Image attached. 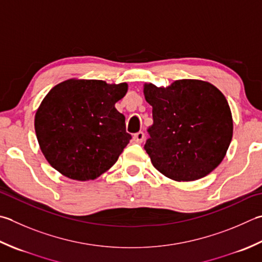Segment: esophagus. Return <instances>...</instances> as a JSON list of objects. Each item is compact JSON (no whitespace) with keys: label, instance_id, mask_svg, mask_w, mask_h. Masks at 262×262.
Wrapping results in <instances>:
<instances>
[{"label":"esophagus","instance_id":"obj_1","mask_svg":"<svg viewBox=\"0 0 262 262\" xmlns=\"http://www.w3.org/2000/svg\"><path fill=\"white\" fill-rule=\"evenodd\" d=\"M133 138H134V141L136 143H142L143 141H144L145 135H144V133H143V132H138V133H136Z\"/></svg>","mask_w":262,"mask_h":262}]
</instances>
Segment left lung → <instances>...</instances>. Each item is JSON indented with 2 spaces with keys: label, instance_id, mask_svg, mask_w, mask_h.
<instances>
[{
  "label": "left lung",
  "instance_id": "8db88e82",
  "mask_svg": "<svg viewBox=\"0 0 262 262\" xmlns=\"http://www.w3.org/2000/svg\"><path fill=\"white\" fill-rule=\"evenodd\" d=\"M144 95L153 117L144 148L159 171L173 181L191 182L219 166L232 141L233 119L217 87L181 79L167 89L145 84Z\"/></svg>",
  "mask_w": 262,
  "mask_h": 262
}]
</instances>
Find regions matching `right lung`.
Segmentation results:
<instances>
[{
  "mask_svg": "<svg viewBox=\"0 0 262 262\" xmlns=\"http://www.w3.org/2000/svg\"><path fill=\"white\" fill-rule=\"evenodd\" d=\"M127 84L68 79L51 90L35 116V132L49 163L63 176L91 181L115 165L132 140L115 104Z\"/></svg>",
  "mask_w": 262,
  "mask_h": 262,
  "instance_id": "1",
  "label": "right lung"
}]
</instances>
